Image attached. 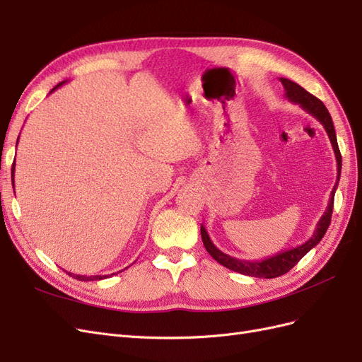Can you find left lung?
Instances as JSON below:
<instances>
[{"label": "left lung", "instance_id": "8db88e82", "mask_svg": "<svg viewBox=\"0 0 362 362\" xmlns=\"http://www.w3.org/2000/svg\"><path fill=\"white\" fill-rule=\"evenodd\" d=\"M284 90H286V98L290 103H294L300 105L306 113H310L311 116H314L319 122L323 125V128L326 129L327 137H329L331 144H332V149L334 154L337 158V182L334 185V189L331 192V198H329V204H327L326 210L323 213V216L320 217L319 223H317L315 231L313 234V237L305 242L303 245L293 247L288 250L279 252V254L273 255L270 258L261 259V261H246V259H238L235 257H231L225 254L221 249H217L214 246V243L211 242L210 235H208L206 229L204 225H201V235H202V242L204 246L206 249L208 254H210L217 262H221L222 266H225L229 270H234L237 273H242V275H247V276H255V278H266V279H272V278H278L284 273H287L288 270H291L298 262L308 254V252L315 247L317 245L320 243V240L325 237L327 228H329L331 223V216H332V208H334V196H335V190L338 187V181H339V175H341V154H339L338 149V144H337V134H335V128L332 124V117L327 112V108L325 107V104L315 98L314 95H311L310 92H306L303 87H300L298 83H294L288 78H279Z\"/></svg>", "mask_w": 362, "mask_h": 362}]
</instances>
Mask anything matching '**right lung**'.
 Segmentation results:
<instances>
[{"label": "right lung", "mask_w": 362, "mask_h": 362, "mask_svg": "<svg viewBox=\"0 0 362 362\" xmlns=\"http://www.w3.org/2000/svg\"><path fill=\"white\" fill-rule=\"evenodd\" d=\"M64 83H66V81H62V83H59L56 87H54V89H51V92L49 93H52L54 90H56V89H59V87L60 86H63ZM18 140H19V137H18ZM15 177V168H13V170H12V178ZM68 275L69 276H72V278H75V279H78V281H100V279H105L108 275H96V276H83V275H74V273H71V272H68ZM113 275H115V273H113ZM112 276V275H110Z\"/></svg>", "instance_id": "add662e5"}]
</instances>
